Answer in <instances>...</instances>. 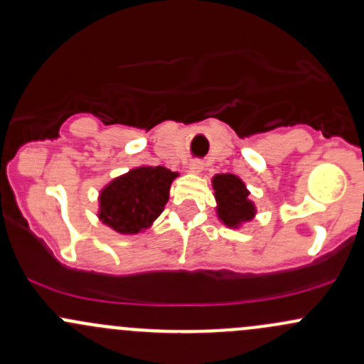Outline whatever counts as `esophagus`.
<instances>
[{
	"instance_id": "obj_1",
	"label": "esophagus",
	"mask_w": 364,
	"mask_h": 364,
	"mask_svg": "<svg viewBox=\"0 0 364 364\" xmlns=\"http://www.w3.org/2000/svg\"><path fill=\"white\" fill-rule=\"evenodd\" d=\"M190 172H200L202 169H204V166H202V162H198V160H195V162H192L188 166Z\"/></svg>"
}]
</instances>
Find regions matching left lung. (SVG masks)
<instances>
[{
	"label": "left lung",
	"instance_id": "1",
	"mask_svg": "<svg viewBox=\"0 0 364 364\" xmlns=\"http://www.w3.org/2000/svg\"><path fill=\"white\" fill-rule=\"evenodd\" d=\"M213 188L218 204V218L227 227L239 228L255 218L256 208L250 200V190L235 174H216L213 178Z\"/></svg>",
	"mask_w": 364,
	"mask_h": 364
}]
</instances>
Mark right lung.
<instances>
[{"instance_id": "add662e5", "label": "right lung", "mask_w": 364, "mask_h": 364, "mask_svg": "<svg viewBox=\"0 0 364 364\" xmlns=\"http://www.w3.org/2000/svg\"><path fill=\"white\" fill-rule=\"evenodd\" d=\"M178 172L141 166L114 178L99 195V220L114 232L134 235L151 227L169 200Z\"/></svg>"}]
</instances>
